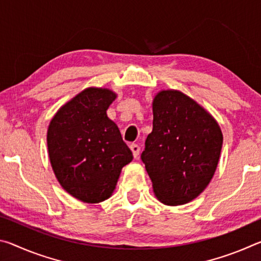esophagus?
I'll return each mask as SVG.
<instances>
[{
    "mask_svg": "<svg viewBox=\"0 0 261 261\" xmlns=\"http://www.w3.org/2000/svg\"><path fill=\"white\" fill-rule=\"evenodd\" d=\"M130 149L132 151V154H134V158H135V159L138 158V155H139V152H140V147H139V145H137V144H131V145H130Z\"/></svg>",
    "mask_w": 261,
    "mask_h": 261,
    "instance_id": "34e87169",
    "label": "esophagus"
}]
</instances>
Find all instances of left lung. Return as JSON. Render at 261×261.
<instances>
[{"label":"left lung","instance_id":"obj_1","mask_svg":"<svg viewBox=\"0 0 261 261\" xmlns=\"http://www.w3.org/2000/svg\"><path fill=\"white\" fill-rule=\"evenodd\" d=\"M153 130L141 160L159 201L188 204L204 191L218 167L223 136L215 118L177 90L153 99Z\"/></svg>","mask_w":261,"mask_h":261}]
</instances>
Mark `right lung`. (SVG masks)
<instances>
[{
	"mask_svg": "<svg viewBox=\"0 0 261 261\" xmlns=\"http://www.w3.org/2000/svg\"><path fill=\"white\" fill-rule=\"evenodd\" d=\"M116 98L109 88H85L57 110L48 126V155L57 180L87 204L108 199L122 168L134 159L107 116Z\"/></svg>",
	"mask_w": 261,
	"mask_h": 261,
	"instance_id": "right-lung-1",
	"label": "right lung"
}]
</instances>
